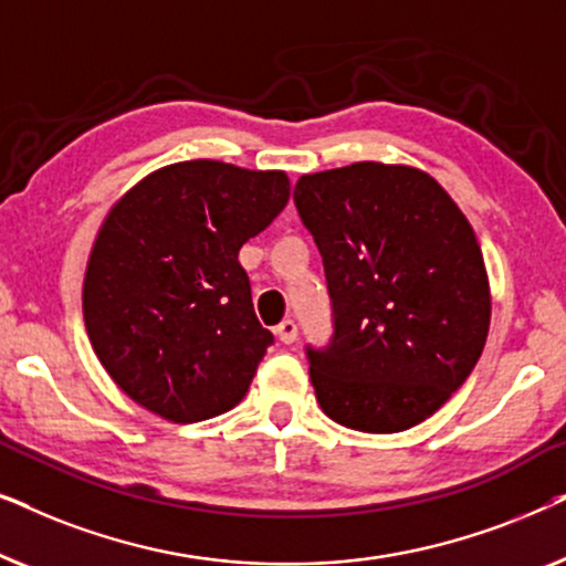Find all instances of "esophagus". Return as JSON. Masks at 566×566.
Listing matches in <instances>:
<instances>
[{
  "mask_svg": "<svg viewBox=\"0 0 566 566\" xmlns=\"http://www.w3.org/2000/svg\"><path fill=\"white\" fill-rule=\"evenodd\" d=\"M275 335H277V339H281L283 345H291V343H296V337H298V327H296V322L293 319H285V322H281L275 327Z\"/></svg>",
  "mask_w": 566,
  "mask_h": 566,
  "instance_id": "1",
  "label": "esophagus"
}]
</instances>
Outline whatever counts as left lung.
Returning <instances> with one entry per match:
<instances>
[{"label": "left lung", "instance_id": "left-lung-1", "mask_svg": "<svg viewBox=\"0 0 566 566\" xmlns=\"http://www.w3.org/2000/svg\"><path fill=\"white\" fill-rule=\"evenodd\" d=\"M293 200L319 247L335 319L327 347H306L316 401L360 432L415 428L484 350L492 298L474 229L407 165L304 175Z\"/></svg>", "mask_w": 566, "mask_h": 566}]
</instances>
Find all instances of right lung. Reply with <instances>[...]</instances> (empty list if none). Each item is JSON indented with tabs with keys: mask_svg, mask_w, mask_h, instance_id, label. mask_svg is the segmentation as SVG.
<instances>
[{
	"mask_svg": "<svg viewBox=\"0 0 566 566\" xmlns=\"http://www.w3.org/2000/svg\"><path fill=\"white\" fill-rule=\"evenodd\" d=\"M289 196L277 169L192 159L146 175L111 208L84 273V327L136 405L188 424L242 401L273 335L254 316L239 250Z\"/></svg>",
	"mask_w": 566,
	"mask_h": 566,
	"instance_id": "1",
	"label": "right lung"
}]
</instances>
